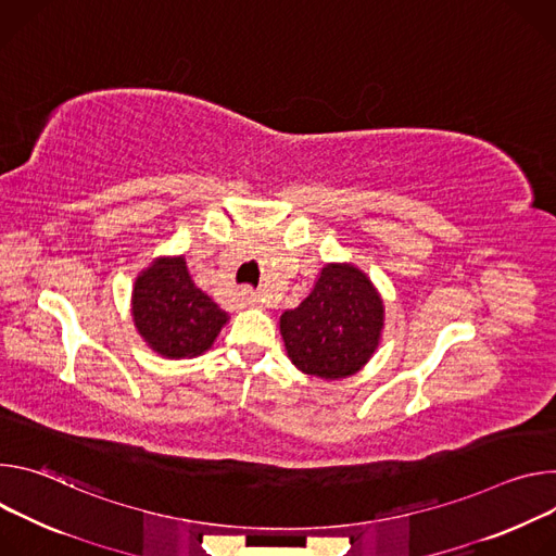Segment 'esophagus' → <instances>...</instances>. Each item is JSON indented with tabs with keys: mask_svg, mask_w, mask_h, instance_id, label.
I'll use <instances>...</instances> for the list:
<instances>
[{
	"mask_svg": "<svg viewBox=\"0 0 556 556\" xmlns=\"http://www.w3.org/2000/svg\"><path fill=\"white\" fill-rule=\"evenodd\" d=\"M240 298L244 300V304H250V306H261V298H258V293H256V291H252V289H244V291L240 293Z\"/></svg>",
	"mask_w": 556,
	"mask_h": 556,
	"instance_id": "34e87169",
	"label": "esophagus"
}]
</instances>
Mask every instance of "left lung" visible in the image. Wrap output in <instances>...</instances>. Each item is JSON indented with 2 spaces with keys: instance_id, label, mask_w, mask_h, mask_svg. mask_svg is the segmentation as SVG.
I'll return each mask as SVG.
<instances>
[{
  "instance_id": "obj_1",
  "label": "left lung",
  "mask_w": 556,
  "mask_h": 556,
  "mask_svg": "<svg viewBox=\"0 0 556 556\" xmlns=\"http://www.w3.org/2000/svg\"><path fill=\"white\" fill-rule=\"evenodd\" d=\"M384 327V302L364 271L325 265L312 293L280 316L289 359L306 376L340 380L371 359Z\"/></svg>"
}]
</instances>
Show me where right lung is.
I'll list each match as a JSON object with an SVG mask.
<instances>
[{
	"instance_id": "obj_1",
	"label": "right lung",
	"mask_w": 556,
	"mask_h": 556,
	"mask_svg": "<svg viewBox=\"0 0 556 556\" xmlns=\"http://www.w3.org/2000/svg\"><path fill=\"white\" fill-rule=\"evenodd\" d=\"M132 318L152 351L169 359L205 353L229 316L203 293L182 256L156 258L132 289Z\"/></svg>"
}]
</instances>
